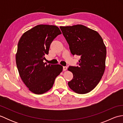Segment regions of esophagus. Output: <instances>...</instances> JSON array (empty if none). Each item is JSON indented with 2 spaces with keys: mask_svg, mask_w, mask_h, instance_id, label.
Masks as SVG:
<instances>
[{
  "mask_svg": "<svg viewBox=\"0 0 123 123\" xmlns=\"http://www.w3.org/2000/svg\"><path fill=\"white\" fill-rule=\"evenodd\" d=\"M67 69H68V67H66V66H64L63 68V71H66V70H67Z\"/></svg>",
  "mask_w": 123,
  "mask_h": 123,
  "instance_id": "1",
  "label": "esophagus"
}]
</instances>
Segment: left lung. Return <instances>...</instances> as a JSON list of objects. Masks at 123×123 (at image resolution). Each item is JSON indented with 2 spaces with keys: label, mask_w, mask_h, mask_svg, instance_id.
I'll return each instance as SVG.
<instances>
[{
  "label": "left lung",
  "mask_w": 123,
  "mask_h": 123,
  "mask_svg": "<svg viewBox=\"0 0 123 123\" xmlns=\"http://www.w3.org/2000/svg\"><path fill=\"white\" fill-rule=\"evenodd\" d=\"M73 55L80 56L79 66L69 67L74 77L70 88L79 94L89 92L100 81L105 70L106 48L99 33L82 25L60 26Z\"/></svg>",
  "instance_id": "8db88e82"
}]
</instances>
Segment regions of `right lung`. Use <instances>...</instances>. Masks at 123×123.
Masks as SVG:
<instances>
[{"mask_svg": "<svg viewBox=\"0 0 123 123\" xmlns=\"http://www.w3.org/2000/svg\"><path fill=\"white\" fill-rule=\"evenodd\" d=\"M61 34L56 26L38 25L25 32L18 42L17 69L23 82L34 93L40 95L49 91L62 71L61 65L43 62L52 42Z\"/></svg>", "mask_w": 123, "mask_h": 123, "instance_id": "right-lung-1", "label": "right lung"}]
</instances>
